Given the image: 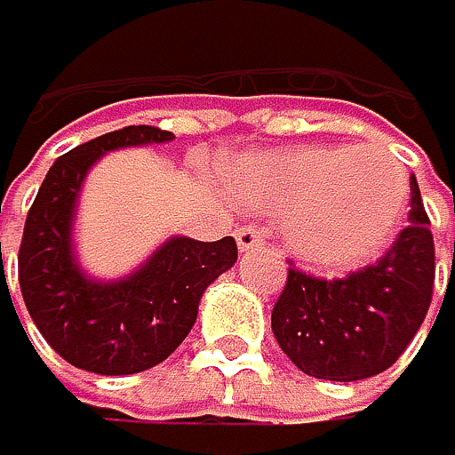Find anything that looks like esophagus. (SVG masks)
I'll list each match as a JSON object with an SVG mask.
<instances>
[{"instance_id":"obj_1","label":"esophagus","mask_w":455,"mask_h":455,"mask_svg":"<svg viewBox=\"0 0 455 455\" xmlns=\"http://www.w3.org/2000/svg\"><path fill=\"white\" fill-rule=\"evenodd\" d=\"M265 242V230L259 228V225H242L236 228V244H239V251H253V247H259Z\"/></svg>"}]
</instances>
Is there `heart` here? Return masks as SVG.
I'll return each mask as SVG.
<instances>
[{
  "mask_svg": "<svg viewBox=\"0 0 455 455\" xmlns=\"http://www.w3.org/2000/svg\"><path fill=\"white\" fill-rule=\"evenodd\" d=\"M228 179L247 208L282 213L287 247L319 267L376 256L407 211V171L379 145H299L244 153Z\"/></svg>",
  "mask_w": 455,
  "mask_h": 455,
  "instance_id": "1",
  "label": "heart"
}]
</instances>
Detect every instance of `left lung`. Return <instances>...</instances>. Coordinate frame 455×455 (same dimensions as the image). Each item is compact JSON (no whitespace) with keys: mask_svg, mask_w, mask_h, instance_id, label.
<instances>
[{"mask_svg":"<svg viewBox=\"0 0 455 455\" xmlns=\"http://www.w3.org/2000/svg\"><path fill=\"white\" fill-rule=\"evenodd\" d=\"M390 251L345 279L287 270L273 305V336L299 371L331 382H359L396 362L422 327L436 279L430 219L416 176L411 216Z\"/></svg>","mask_w":455,"mask_h":455,"instance_id":"1","label":"left lung"}]
</instances>
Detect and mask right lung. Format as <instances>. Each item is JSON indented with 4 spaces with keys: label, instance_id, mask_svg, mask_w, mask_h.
<instances>
[{
    "label": "right lung",
    "instance_id": "right-lung-1",
    "mask_svg": "<svg viewBox=\"0 0 455 455\" xmlns=\"http://www.w3.org/2000/svg\"><path fill=\"white\" fill-rule=\"evenodd\" d=\"M171 139V131L150 124L91 139L53 162L30 204L19 247V287L44 342L73 367L128 376L164 362L196 322L204 287L239 256L233 236L219 242L173 236L119 282L91 279L76 265L73 213L93 162L116 148Z\"/></svg>",
    "mask_w": 455,
    "mask_h": 455
}]
</instances>
